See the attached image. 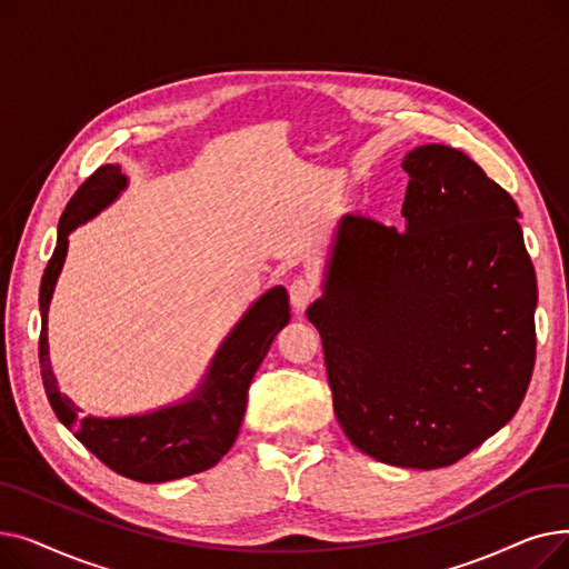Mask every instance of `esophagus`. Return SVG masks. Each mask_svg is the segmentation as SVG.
<instances>
[{"label":"esophagus","mask_w":569,"mask_h":569,"mask_svg":"<svg viewBox=\"0 0 569 569\" xmlns=\"http://www.w3.org/2000/svg\"><path fill=\"white\" fill-rule=\"evenodd\" d=\"M316 281L309 277H295L292 283L288 286V295H290V305L295 311H305L313 300H316Z\"/></svg>","instance_id":"obj_1"}]
</instances>
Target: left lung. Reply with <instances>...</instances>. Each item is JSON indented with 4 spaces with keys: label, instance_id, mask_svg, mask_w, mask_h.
<instances>
[{
    "label": "left lung",
    "instance_id": "1",
    "mask_svg": "<svg viewBox=\"0 0 569 569\" xmlns=\"http://www.w3.org/2000/svg\"><path fill=\"white\" fill-rule=\"evenodd\" d=\"M403 170V230L346 214L307 316L350 442L382 463L433 470L519 410L537 283L517 202L468 154L422 144Z\"/></svg>",
    "mask_w": 569,
    "mask_h": 569
}]
</instances>
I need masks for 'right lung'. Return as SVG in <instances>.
<instances>
[{
  "instance_id": "obj_1",
  "label": "right lung",
  "mask_w": 569,
  "mask_h": 569,
  "mask_svg": "<svg viewBox=\"0 0 569 569\" xmlns=\"http://www.w3.org/2000/svg\"><path fill=\"white\" fill-rule=\"evenodd\" d=\"M127 187L119 166H101L78 187L57 230V247L46 267L39 292L41 335L39 365L48 401L67 429L103 461L129 480L157 485L212 468L232 447L247 410V392L262 357L290 318L288 292L277 286L262 295L223 341L209 369L200 395L182 406L163 408L140 417H76L78 408L57 390L48 360V305L67 258L69 232L92 219L99 209Z\"/></svg>"
}]
</instances>
